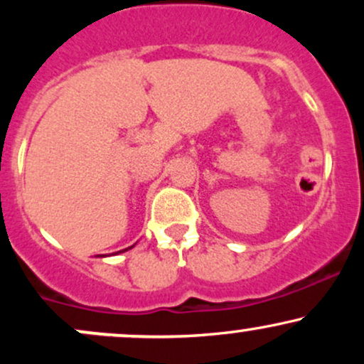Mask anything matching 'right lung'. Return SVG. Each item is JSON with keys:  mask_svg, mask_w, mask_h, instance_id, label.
Segmentation results:
<instances>
[{"mask_svg": "<svg viewBox=\"0 0 364 364\" xmlns=\"http://www.w3.org/2000/svg\"><path fill=\"white\" fill-rule=\"evenodd\" d=\"M133 246H135V245H133ZM133 246H129V248H127V250H121V252H118V253H123V252H128V250H132V248H133Z\"/></svg>", "mask_w": 364, "mask_h": 364, "instance_id": "1", "label": "right lung"}]
</instances>
